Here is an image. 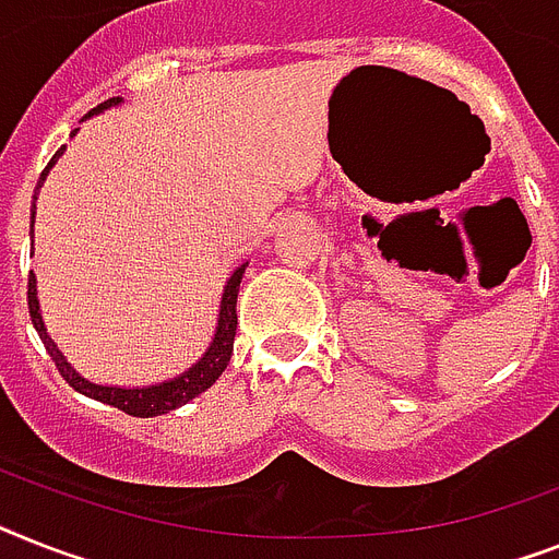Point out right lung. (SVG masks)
<instances>
[{
	"instance_id": "add662e5",
	"label": "right lung",
	"mask_w": 559,
	"mask_h": 559,
	"mask_svg": "<svg viewBox=\"0 0 559 559\" xmlns=\"http://www.w3.org/2000/svg\"><path fill=\"white\" fill-rule=\"evenodd\" d=\"M122 103V96H114L108 103L96 105L87 117H94V114H103V110L114 108V105ZM76 136V131L71 133ZM64 154V145L59 147L53 159L48 163V168L41 170L39 186L41 188L45 177H48V170L57 165L59 156ZM34 214H36V193H34ZM248 262H242L234 274H230L228 285L223 290V302H219V320H216V334L207 345V352L202 354L200 362H193L186 373H179L174 380L156 382V385H142V389H119V385H96V382L85 380L76 368L64 359V354L59 352L57 343L50 340L48 329H45V322H41L39 313V299H36V276H27V311H31V322H34L36 334L45 343V352L50 354V359L57 362L59 373L64 377V382L71 385L73 391H80V394L91 396V400H99L105 405H114L119 412L131 414V417H159V414H168L179 405L191 403L193 396H200L202 391L211 389L216 380H219V373L228 368L230 354H234V336H237V294H239V283H242V274H246Z\"/></svg>"
}]
</instances>
